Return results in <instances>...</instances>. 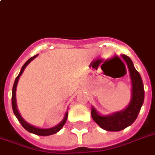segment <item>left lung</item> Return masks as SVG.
Segmentation results:
<instances>
[{
  "instance_id": "1",
  "label": "left lung",
  "mask_w": 155,
  "mask_h": 155,
  "mask_svg": "<svg viewBox=\"0 0 155 155\" xmlns=\"http://www.w3.org/2000/svg\"><path fill=\"white\" fill-rule=\"evenodd\" d=\"M121 57L127 63L131 81L130 103L123 110L108 115L100 114L94 107H91V116L94 121L101 128L108 131H120L132 124L138 117L145 98L144 84L140 74L136 70L130 57L126 55H121Z\"/></svg>"
}]
</instances>
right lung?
<instances>
[{
  "mask_svg": "<svg viewBox=\"0 0 155 155\" xmlns=\"http://www.w3.org/2000/svg\"><path fill=\"white\" fill-rule=\"evenodd\" d=\"M38 55H35L34 57L29 58L26 62L25 63V65L22 66V68L19 71V75L17 76L15 81V83H14L13 89H12V100H11V103H12V108H13V112L15 113V115L18 119V121L20 122V124L22 125V127L25 128V130H28V132L33 133V134H35V135H38V136H51V135H53L55 133L58 132L59 130L63 127V126L66 123V120H67V117H68V111H66V113H65V116H64V118L62 119V121H61L59 124H57V126H55L53 127H51V128H40V127H34L33 125L29 124L28 122L25 121V119L23 118L22 116L20 115L19 110H18V107H17V103H16V88L17 84H18V82H19V77L21 76V74H23V72L25 71V69L26 68V66H28V64L32 61L35 59Z\"/></svg>",
  "mask_w": 155,
  "mask_h": 155,
  "instance_id": "add662e5",
  "label": "right lung"
}]
</instances>
